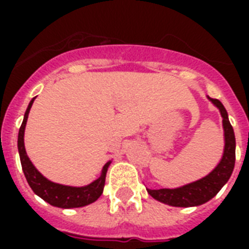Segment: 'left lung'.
Segmentation results:
<instances>
[{
  "label": "left lung",
  "instance_id": "left-lung-1",
  "mask_svg": "<svg viewBox=\"0 0 249 249\" xmlns=\"http://www.w3.org/2000/svg\"><path fill=\"white\" fill-rule=\"evenodd\" d=\"M208 99L220 109L224 125L225 148L222 159L214 169L201 179L191 182L189 185L181 186L177 189H147V193L154 199L161 201L164 204L172 207H196L211 200L216 196L217 193L222 189V186L229 181L231 176L234 165H235V136L232 129L226 109L218 99Z\"/></svg>",
  "mask_w": 249,
  "mask_h": 249
}]
</instances>
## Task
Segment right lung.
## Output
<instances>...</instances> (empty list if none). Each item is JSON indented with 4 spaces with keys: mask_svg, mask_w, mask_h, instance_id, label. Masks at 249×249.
<instances>
[{
    "mask_svg": "<svg viewBox=\"0 0 249 249\" xmlns=\"http://www.w3.org/2000/svg\"><path fill=\"white\" fill-rule=\"evenodd\" d=\"M36 98H33L29 102L28 108L24 113V119L21 123V126L19 129V136H18V150H19V156H20V163L24 176L27 178L28 185L33 190V193L38 195L41 199L48 201L49 204L59 208H80L85 207L88 204H91L101 196L103 193L106 182V173L108 169L111 161H107L102 169L101 177L97 178L95 181L89 183V185L83 186V187H73V186H64L55 183V182L49 181L48 178H45L38 170L35 168L32 161L27 156L24 147V130L27 119H28L29 109L32 107L33 101Z\"/></svg>",
    "mask_w": 249,
    "mask_h": 249,
    "instance_id": "add662e5",
    "label": "right lung"
}]
</instances>
